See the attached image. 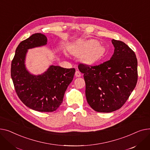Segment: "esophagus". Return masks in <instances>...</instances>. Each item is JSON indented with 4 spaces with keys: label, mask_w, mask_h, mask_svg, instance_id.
<instances>
[{
    "label": "esophagus",
    "mask_w": 150,
    "mask_h": 150,
    "mask_svg": "<svg viewBox=\"0 0 150 150\" xmlns=\"http://www.w3.org/2000/svg\"><path fill=\"white\" fill-rule=\"evenodd\" d=\"M75 76H76V77H80L82 76V74H81V73L80 71H76V73H75Z\"/></svg>",
    "instance_id": "obj_1"
}]
</instances>
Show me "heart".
I'll return each instance as SVG.
<instances>
[{"label":"heart","mask_w":150,"mask_h":150,"mask_svg":"<svg viewBox=\"0 0 150 150\" xmlns=\"http://www.w3.org/2000/svg\"><path fill=\"white\" fill-rule=\"evenodd\" d=\"M82 50L86 51L83 56V61L88 64H93L102 56L103 48L96 40H90L82 44Z\"/></svg>","instance_id":"heart-1"}]
</instances>
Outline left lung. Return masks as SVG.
I'll list each match as a JSON object with an SVG mask.
<instances>
[{
  "mask_svg": "<svg viewBox=\"0 0 150 150\" xmlns=\"http://www.w3.org/2000/svg\"><path fill=\"white\" fill-rule=\"evenodd\" d=\"M111 42L114 51L109 60L96 66L82 64L78 66L83 73L87 102L97 112H111L120 108L137 81L134 52L122 41Z\"/></svg>",
  "mask_w": 150,
  "mask_h": 150,
  "instance_id": "obj_1",
  "label": "left lung"
}]
</instances>
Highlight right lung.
Returning <instances> with one entry per match:
<instances>
[{
    "mask_svg": "<svg viewBox=\"0 0 150 150\" xmlns=\"http://www.w3.org/2000/svg\"><path fill=\"white\" fill-rule=\"evenodd\" d=\"M47 43V37L41 33L23 40L16 50L11 67V78L19 99L26 107L40 112H52L59 107L76 71L74 68L51 65L41 74H31L25 64L28 50Z\"/></svg>",
    "mask_w": 150,
    "mask_h": 150,
    "instance_id": "add662e5",
    "label": "right lung"
}]
</instances>
